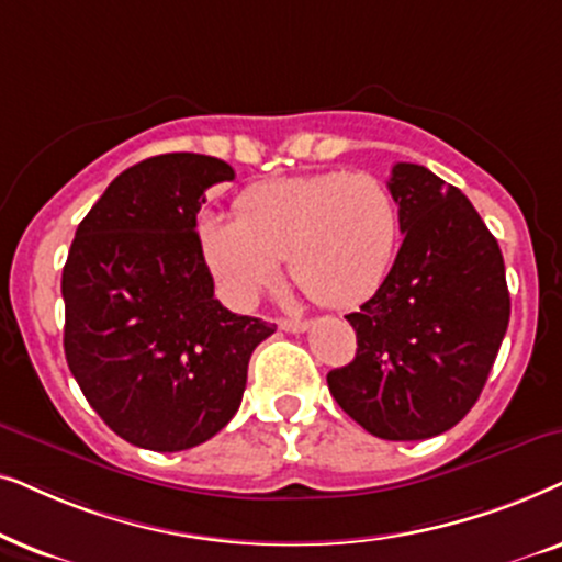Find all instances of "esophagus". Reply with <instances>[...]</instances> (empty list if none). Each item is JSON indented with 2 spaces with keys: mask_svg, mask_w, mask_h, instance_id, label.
<instances>
[{
  "mask_svg": "<svg viewBox=\"0 0 562 562\" xmlns=\"http://www.w3.org/2000/svg\"><path fill=\"white\" fill-rule=\"evenodd\" d=\"M308 326H311L308 321H303V318H282L280 321V328L288 334H303Z\"/></svg>",
  "mask_w": 562,
  "mask_h": 562,
  "instance_id": "obj_1",
  "label": "esophagus"
}]
</instances>
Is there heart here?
<instances>
[{
	"mask_svg": "<svg viewBox=\"0 0 562 562\" xmlns=\"http://www.w3.org/2000/svg\"><path fill=\"white\" fill-rule=\"evenodd\" d=\"M398 236V205L368 171L272 179L236 200V218L200 221L207 267L241 308L274 280L280 259L313 303L349 308L368 301L393 265Z\"/></svg>",
	"mask_w": 562,
	"mask_h": 562,
	"instance_id": "b5f03b06",
	"label": "heart"
}]
</instances>
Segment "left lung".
Returning a JSON list of instances; mask_svg holds the SVG:
<instances>
[{
  "label": "left lung",
  "mask_w": 562,
  "mask_h": 562,
  "mask_svg": "<svg viewBox=\"0 0 562 562\" xmlns=\"http://www.w3.org/2000/svg\"><path fill=\"white\" fill-rule=\"evenodd\" d=\"M387 190L403 244L378 293L347 316L357 357L326 380L362 429L414 442L452 429L475 406L512 301L498 241L458 187L401 161Z\"/></svg>",
  "instance_id": "left-lung-1"
}]
</instances>
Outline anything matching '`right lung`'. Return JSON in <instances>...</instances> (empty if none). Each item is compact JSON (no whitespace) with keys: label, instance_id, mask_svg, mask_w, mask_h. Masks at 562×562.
<instances>
[{"label":"right lung","instance_id":"right-lung-1","mask_svg":"<svg viewBox=\"0 0 562 562\" xmlns=\"http://www.w3.org/2000/svg\"><path fill=\"white\" fill-rule=\"evenodd\" d=\"M215 156L161 154L112 179L64 265L71 375L125 442L179 452L241 406L251 351L274 334L213 295L198 236L205 190L231 182Z\"/></svg>","mask_w":562,"mask_h":562}]
</instances>
